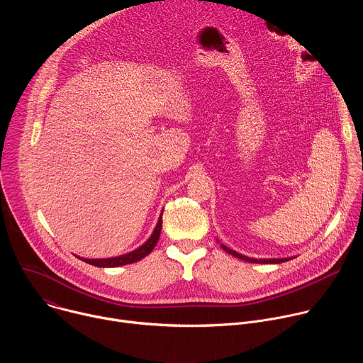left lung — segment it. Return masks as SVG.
Instances as JSON below:
<instances>
[{"label": "left lung", "mask_w": 363, "mask_h": 363, "mask_svg": "<svg viewBox=\"0 0 363 363\" xmlns=\"http://www.w3.org/2000/svg\"><path fill=\"white\" fill-rule=\"evenodd\" d=\"M221 247H223V250H224V251H227L228 254H231V255H234V257L240 258V260L248 262V263H258V264H277V263H283V262H289V260H291V258H270V260H266V258H262V260H258V258H250V257H245V255H242V254H240V252H237V251H234V250H231V248H228V247H225V245H223V244H221Z\"/></svg>", "instance_id": "8db88e82"}]
</instances>
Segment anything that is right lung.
Instances as JSON below:
<instances>
[{
    "mask_svg": "<svg viewBox=\"0 0 363 363\" xmlns=\"http://www.w3.org/2000/svg\"><path fill=\"white\" fill-rule=\"evenodd\" d=\"M161 228H162V216L160 217L158 224H157V227H155L149 240L143 245L136 248L135 251L119 255V257H112V258H99V260H90V258H80V257L79 258L82 262H86V263L91 264V266H96V267H119V266L136 263V262L142 260L143 257H146L155 248V245H157V242L160 240V235H161Z\"/></svg>",
    "mask_w": 363,
    "mask_h": 363,
    "instance_id": "add662e5",
    "label": "right lung"
}]
</instances>
